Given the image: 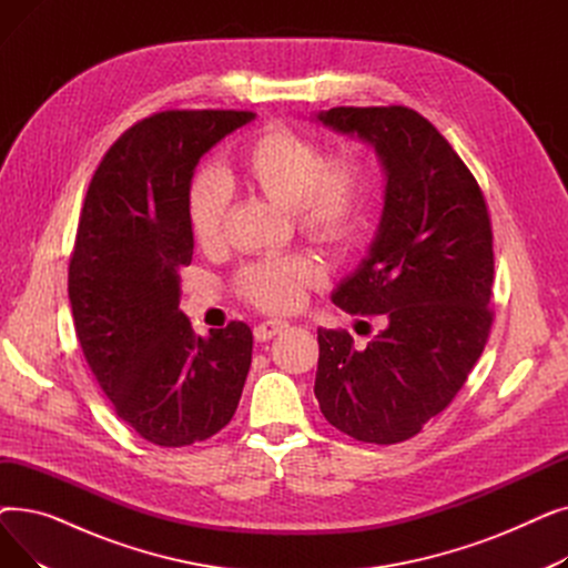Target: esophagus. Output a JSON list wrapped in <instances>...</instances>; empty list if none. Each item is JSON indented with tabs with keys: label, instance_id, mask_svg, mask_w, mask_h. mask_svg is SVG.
Here are the masks:
<instances>
[{
	"label": "esophagus",
	"instance_id": "34e87169",
	"mask_svg": "<svg viewBox=\"0 0 568 568\" xmlns=\"http://www.w3.org/2000/svg\"><path fill=\"white\" fill-rule=\"evenodd\" d=\"M285 329H287V322H283V320H264L255 326L253 336H255V341L264 343V341H272L276 334H281Z\"/></svg>",
	"mask_w": 568,
	"mask_h": 568
}]
</instances>
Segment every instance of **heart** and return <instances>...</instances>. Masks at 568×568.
Returning a JSON list of instances; mask_svg holds the SVG:
<instances>
[{
  "mask_svg": "<svg viewBox=\"0 0 568 568\" xmlns=\"http://www.w3.org/2000/svg\"><path fill=\"white\" fill-rule=\"evenodd\" d=\"M239 182L285 209L302 234L324 246H343L359 232L368 209V172L362 159L320 144L287 126H266L239 159ZM186 219L195 244L212 251L223 242L227 189L214 172L197 174L186 193ZM322 278L315 260L302 253L257 260L242 268L236 287L262 311L285 313L304 302Z\"/></svg>",
  "mask_w": 568,
  "mask_h": 568,
  "instance_id": "b5f03b06",
  "label": "heart"
}]
</instances>
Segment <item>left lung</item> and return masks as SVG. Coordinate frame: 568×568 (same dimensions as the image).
I'll use <instances>...</instances> for the list:
<instances>
[{"mask_svg":"<svg viewBox=\"0 0 568 568\" xmlns=\"http://www.w3.org/2000/svg\"><path fill=\"white\" fill-rule=\"evenodd\" d=\"M317 119L375 146L386 193L368 257L332 294L349 315L379 317L382 329L366 347L345 329H317L315 398L324 419L354 439L405 442L456 398L488 343V206L419 112L332 108Z\"/></svg>","mask_w":568,"mask_h":568,"instance_id":"left-lung-1","label":"left lung"}]
</instances>
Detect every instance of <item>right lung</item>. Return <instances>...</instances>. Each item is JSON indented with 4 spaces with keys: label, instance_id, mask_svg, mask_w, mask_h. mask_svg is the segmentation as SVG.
I'll list each match as a JSON object with an SVG mask.
<instances>
[{
    "label": "right lung",
    "instance_id": "add662e5",
    "mask_svg": "<svg viewBox=\"0 0 568 568\" xmlns=\"http://www.w3.org/2000/svg\"><path fill=\"white\" fill-rule=\"evenodd\" d=\"M251 119L248 110L146 116L108 149L84 195L69 264L75 334L119 419L159 446L225 428L251 368L248 324L200 338L179 311V272L193 257V170Z\"/></svg>",
    "mask_w": 568,
    "mask_h": 568
}]
</instances>
